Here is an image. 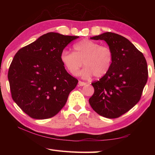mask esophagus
Wrapping results in <instances>:
<instances>
[{
  "label": "esophagus",
  "mask_w": 155,
  "mask_h": 155,
  "mask_svg": "<svg viewBox=\"0 0 155 155\" xmlns=\"http://www.w3.org/2000/svg\"><path fill=\"white\" fill-rule=\"evenodd\" d=\"M78 84H79V86L81 87H83V86H84V85H86L87 83H84V82H83V81H78Z\"/></svg>",
  "instance_id": "1"
}]
</instances>
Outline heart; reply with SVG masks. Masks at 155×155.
<instances>
[{"label": "heart", "mask_w": 155, "mask_h": 155, "mask_svg": "<svg viewBox=\"0 0 155 155\" xmlns=\"http://www.w3.org/2000/svg\"><path fill=\"white\" fill-rule=\"evenodd\" d=\"M73 48L74 52L63 50L60 56L62 63L71 74L77 75L83 62L84 68L80 74L85 79L93 75L101 78L109 71L114 59L113 52L109 47L84 39Z\"/></svg>", "instance_id": "heart-1"}]
</instances>
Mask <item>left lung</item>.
<instances>
[{"label": "left lung", "mask_w": 155, "mask_h": 155, "mask_svg": "<svg viewBox=\"0 0 155 155\" xmlns=\"http://www.w3.org/2000/svg\"><path fill=\"white\" fill-rule=\"evenodd\" d=\"M91 38L106 42L113 52L114 59L107 74L92 83L94 92L88 101L101 116L118 118L140 101L148 79L146 59L121 35L107 32Z\"/></svg>", "instance_id": "obj_1"}]
</instances>
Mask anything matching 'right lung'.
Segmentation results:
<instances>
[{
  "label": "right lung",
  "mask_w": 155,
  "mask_h": 155,
  "mask_svg": "<svg viewBox=\"0 0 155 155\" xmlns=\"http://www.w3.org/2000/svg\"><path fill=\"white\" fill-rule=\"evenodd\" d=\"M78 37L48 32L15 55L8 72L12 98L29 117L51 118L67 103L78 80L65 70L60 56Z\"/></svg>",
  "instance_id": "obj_1"
}]
</instances>
